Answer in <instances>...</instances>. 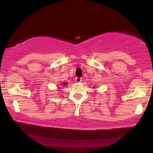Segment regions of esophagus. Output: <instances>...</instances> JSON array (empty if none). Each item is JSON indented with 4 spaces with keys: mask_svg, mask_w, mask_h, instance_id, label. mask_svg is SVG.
<instances>
[{
    "mask_svg": "<svg viewBox=\"0 0 153 153\" xmlns=\"http://www.w3.org/2000/svg\"><path fill=\"white\" fill-rule=\"evenodd\" d=\"M75 81L77 83H80L81 81V78H80V77H76L75 78Z\"/></svg>",
    "mask_w": 153,
    "mask_h": 153,
    "instance_id": "esophagus-1",
    "label": "esophagus"
}]
</instances>
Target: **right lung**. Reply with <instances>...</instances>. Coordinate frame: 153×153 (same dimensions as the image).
<instances>
[{
  "label": "right lung",
  "instance_id": "1",
  "mask_svg": "<svg viewBox=\"0 0 153 153\" xmlns=\"http://www.w3.org/2000/svg\"><path fill=\"white\" fill-rule=\"evenodd\" d=\"M63 85H65V83H63Z\"/></svg>",
  "mask_w": 153,
  "mask_h": 153
}]
</instances>
